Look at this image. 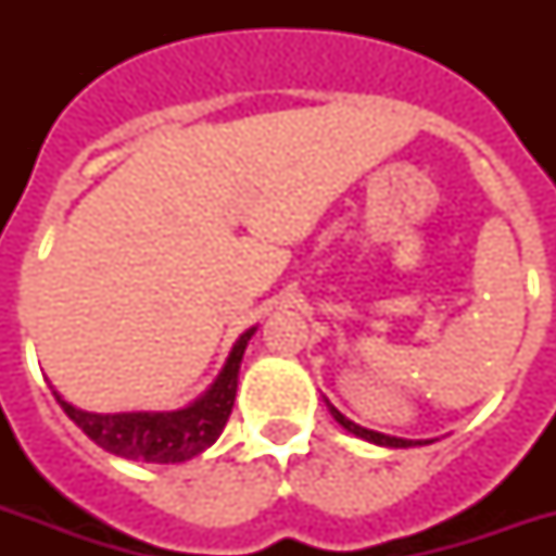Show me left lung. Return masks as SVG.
Wrapping results in <instances>:
<instances>
[{
	"mask_svg": "<svg viewBox=\"0 0 556 556\" xmlns=\"http://www.w3.org/2000/svg\"><path fill=\"white\" fill-rule=\"evenodd\" d=\"M331 415H334V421L343 424L349 432H355L361 439L371 441V444H380V447H413V444H424V441H406V439H395V435H383V432H375V430H366V427H357L355 421H349L346 415H340L334 406L329 404Z\"/></svg>",
	"mask_w": 556,
	"mask_h": 556,
	"instance_id": "obj_1",
	"label": "left lung"
}]
</instances>
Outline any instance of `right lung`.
I'll return each instance as SVG.
<instances>
[{
	"mask_svg": "<svg viewBox=\"0 0 556 556\" xmlns=\"http://www.w3.org/2000/svg\"><path fill=\"white\" fill-rule=\"evenodd\" d=\"M253 331L256 329L244 331L242 338L236 340L233 352L227 357L225 369L216 378V383L187 409H176V413L98 415L83 413L68 401H63L56 392L54 395L65 409V415L98 447L109 450V453H115L121 458H132V462H155V465L187 462V458L199 456L201 450H207L225 430L236 401V383H239L244 346H248Z\"/></svg>",
	"mask_w": 556,
	"mask_h": 556,
	"instance_id": "add662e5",
	"label": "right lung"
}]
</instances>
